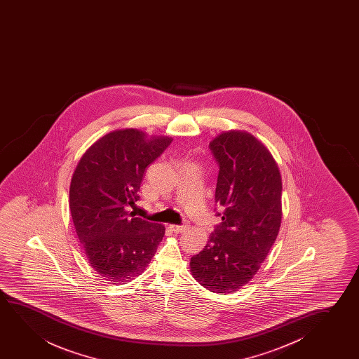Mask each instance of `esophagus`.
I'll use <instances>...</instances> for the list:
<instances>
[{
    "mask_svg": "<svg viewBox=\"0 0 359 359\" xmlns=\"http://www.w3.org/2000/svg\"><path fill=\"white\" fill-rule=\"evenodd\" d=\"M169 228L172 229V231H177V233H182V231H187L189 226L187 224H182V226H175V224H170Z\"/></svg>",
    "mask_w": 359,
    "mask_h": 359,
    "instance_id": "34e87169",
    "label": "esophagus"
}]
</instances>
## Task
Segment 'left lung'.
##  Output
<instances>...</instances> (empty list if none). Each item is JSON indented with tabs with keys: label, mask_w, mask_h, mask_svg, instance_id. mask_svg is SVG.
<instances>
[{
	"label": "left lung",
	"mask_w": 359,
	"mask_h": 359,
	"mask_svg": "<svg viewBox=\"0 0 359 359\" xmlns=\"http://www.w3.org/2000/svg\"><path fill=\"white\" fill-rule=\"evenodd\" d=\"M210 148L219 164L215 200L222 223L192 256L190 272L206 290L228 294L254 278L275 244L282 179L269 148L248 131H223Z\"/></svg>",
	"instance_id": "obj_1"
}]
</instances>
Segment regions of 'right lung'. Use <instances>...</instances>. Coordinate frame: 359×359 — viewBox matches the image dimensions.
I'll use <instances>...</instances> for the list:
<instances>
[{
  "instance_id": "1",
  "label": "right lung",
  "mask_w": 359,
  "mask_h": 359,
  "mask_svg": "<svg viewBox=\"0 0 359 359\" xmlns=\"http://www.w3.org/2000/svg\"><path fill=\"white\" fill-rule=\"evenodd\" d=\"M137 128L104 135L83 153L69 184V211L94 271L125 285L146 270L165 226L135 217L146 168L172 143Z\"/></svg>"
}]
</instances>
